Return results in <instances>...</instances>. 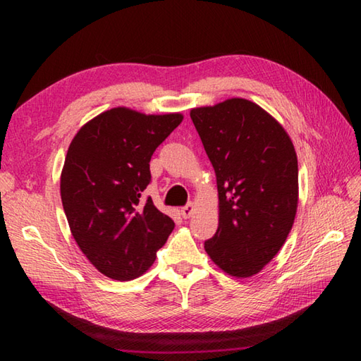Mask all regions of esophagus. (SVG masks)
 <instances>
[{
    "label": "esophagus",
    "instance_id": "34e87169",
    "mask_svg": "<svg viewBox=\"0 0 361 361\" xmlns=\"http://www.w3.org/2000/svg\"><path fill=\"white\" fill-rule=\"evenodd\" d=\"M194 211H195V204L188 203L186 206H183V208H181V216L185 219H189L194 214Z\"/></svg>",
    "mask_w": 361,
    "mask_h": 361
}]
</instances>
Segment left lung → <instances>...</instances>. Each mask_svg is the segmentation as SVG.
Wrapping results in <instances>:
<instances>
[{
  "instance_id": "obj_1",
  "label": "left lung",
  "mask_w": 361,
  "mask_h": 361,
  "mask_svg": "<svg viewBox=\"0 0 361 361\" xmlns=\"http://www.w3.org/2000/svg\"><path fill=\"white\" fill-rule=\"evenodd\" d=\"M217 176L219 228L204 250L235 278L259 273L286 243L298 208V158L278 121L247 99L190 110Z\"/></svg>"
}]
</instances>
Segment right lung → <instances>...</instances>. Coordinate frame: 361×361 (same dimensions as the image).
Wrapping results in <instances>:
<instances>
[{
    "label": "right lung",
    "instance_id": "1",
    "mask_svg": "<svg viewBox=\"0 0 361 361\" xmlns=\"http://www.w3.org/2000/svg\"><path fill=\"white\" fill-rule=\"evenodd\" d=\"M181 121L180 113L118 106L87 122L70 144L60 178L68 224L83 255L111 279L141 276L175 226L144 189L153 152Z\"/></svg>",
    "mask_w": 361,
    "mask_h": 361
}]
</instances>
